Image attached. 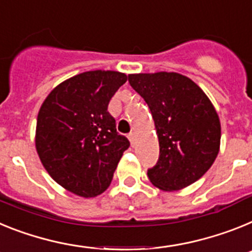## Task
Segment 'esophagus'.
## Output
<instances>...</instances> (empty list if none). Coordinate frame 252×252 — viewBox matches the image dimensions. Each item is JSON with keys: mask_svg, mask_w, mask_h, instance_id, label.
Segmentation results:
<instances>
[{"mask_svg": "<svg viewBox=\"0 0 252 252\" xmlns=\"http://www.w3.org/2000/svg\"><path fill=\"white\" fill-rule=\"evenodd\" d=\"M128 138H129V141H130V143L132 144H134V141H135V133L134 132H130L128 134Z\"/></svg>", "mask_w": 252, "mask_h": 252, "instance_id": "34e87169", "label": "esophagus"}]
</instances>
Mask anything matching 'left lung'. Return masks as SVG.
Here are the masks:
<instances>
[{"label":"left lung","mask_w":252,"mask_h":252,"mask_svg":"<svg viewBox=\"0 0 252 252\" xmlns=\"http://www.w3.org/2000/svg\"><path fill=\"white\" fill-rule=\"evenodd\" d=\"M130 86L147 102L159 143L158 161L147 175L161 190L195 183L220 152L218 114L203 90L175 72L129 74Z\"/></svg>","instance_id":"1"}]
</instances>
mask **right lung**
Masks as SVG:
<instances>
[{
    "label": "right lung",
    "mask_w": 252,
    "mask_h": 252,
    "mask_svg": "<svg viewBox=\"0 0 252 252\" xmlns=\"http://www.w3.org/2000/svg\"><path fill=\"white\" fill-rule=\"evenodd\" d=\"M115 71H89L65 80L48 95L36 120L35 147L56 183L84 198L108 189L128 139L108 111L126 82Z\"/></svg>",
    "instance_id": "add662e5"
}]
</instances>
